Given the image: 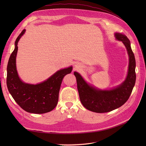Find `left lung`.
<instances>
[{
	"label": "left lung",
	"mask_w": 146,
	"mask_h": 146,
	"mask_svg": "<svg viewBox=\"0 0 146 146\" xmlns=\"http://www.w3.org/2000/svg\"><path fill=\"white\" fill-rule=\"evenodd\" d=\"M114 36L124 44L129 57V69L124 82L111 90H99L88 83L78 72H74L80 102L84 107L95 113H107L121 107L129 99L135 84L136 61L130 40L122 33H115Z\"/></svg>",
	"instance_id": "left-lung-1"
}]
</instances>
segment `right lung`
Returning <instances> with one entry per match:
<instances>
[{
    "instance_id": "add662e5",
    "label": "right lung",
    "mask_w": 146,
    "mask_h": 146,
    "mask_svg": "<svg viewBox=\"0 0 146 146\" xmlns=\"http://www.w3.org/2000/svg\"><path fill=\"white\" fill-rule=\"evenodd\" d=\"M25 29L17 38L15 49L7 65V85L16 102L25 111L30 113L42 114L54 110L58 101L59 91L64 77L71 72L72 66L60 69L40 83H26L21 80L16 69V59L17 43L25 33Z\"/></svg>"
}]
</instances>
